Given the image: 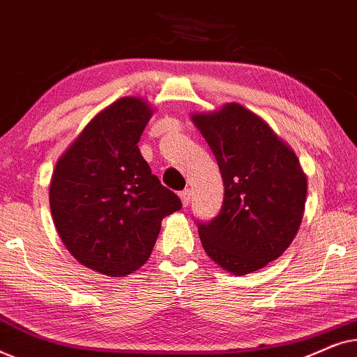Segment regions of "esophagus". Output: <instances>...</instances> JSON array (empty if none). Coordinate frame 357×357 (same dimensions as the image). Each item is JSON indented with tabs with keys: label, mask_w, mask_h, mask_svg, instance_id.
Masks as SVG:
<instances>
[{
	"label": "esophagus",
	"mask_w": 357,
	"mask_h": 357,
	"mask_svg": "<svg viewBox=\"0 0 357 357\" xmlns=\"http://www.w3.org/2000/svg\"><path fill=\"white\" fill-rule=\"evenodd\" d=\"M180 199H182L183 208H187L190 202H192V190H183V192H180Z\"/></svg>",
	"instance_id": "obj_1"
}]
</instances>
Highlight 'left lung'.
Segmentation results:
<instances>
[{"label": "left lung", "instance_id": "8db88e82", "mask_svg": "<svg viewBox=\"0 0 357 357\" xmlns=\"http://www.w3.org/2000/svg\"><path fill=\"white\" fill-rule=\"evenodd\" d=\"M224 182L221 211L198 222L208 257L232 275L261 270L294 241L307 177L294 151L260 116L236 102L193 114Z\"/></svg>", "mask_w": 357, "mask_h": 357}]
</instances>
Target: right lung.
<instances>
[{
  "instance_id": "obj_1",
  "label": "right lung",
  "mask_w": 357,
  "mask_h": 357,
  "mask_svg": "<svg viewBox=\"0 0 357 357\" xmlns=\"http://www.w3.org/2000/svg\"><path fill=\"white\" fill-rule=\"evenodd\" d=\"M153 115L139 97H121L97 114L58 159L50 182L53 222L81 265L121 278L144 265L165 216L182 202L139 153Z\"/></svg>"
}]
</instances>
